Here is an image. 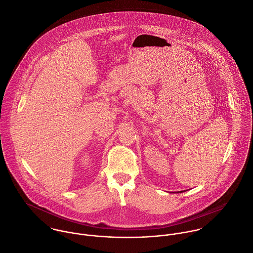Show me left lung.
<instances>
[{
	"label": "left lung",
	"mask_w": 253,
	"mask_h": 253,
	"mask_svg": "<svg viewBox=\"0 0 253 253\" xmlns=\"http://www.w3.org/2000/svg\"><path fill=\"white\" fill-rule=\"evenodd\" d=\"M180 192H182V191H180Z\"/></svg>",
	"instance_id": "1"
}]
</instances>
